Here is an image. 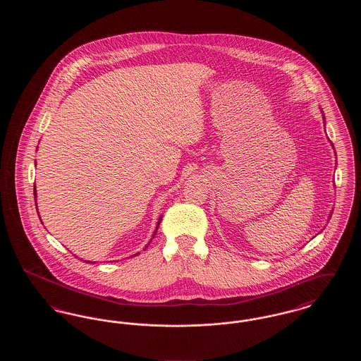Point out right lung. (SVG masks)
I'll return each instance as SVG.
<instances>
[{
  "instance_id": "obj_1",
  "label": "right lung",
  "mask_w": 361,
  "mask_h": 361,
  "mask_svg": "<svg viewBox=\"0 0 361 361\" xmlns=\"http://www.w3.org/2000/svg\"><path fill=\"white\" fill-rule=\"evenodd\" d=\"M34 195H35V202H36V189H34ZM36 206V204H35ZM37 215H39V212H37ZM42 221V219H40ZM159 224H161V221H158V224H157V228H155L154 234L153 235H155V233H157V230H158V226H159ZM154 238V237H153ZM147 247V246H146Z\"/></svg>"
}]
</instances>
